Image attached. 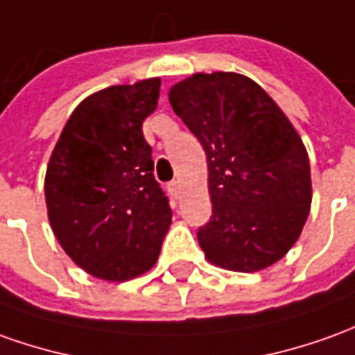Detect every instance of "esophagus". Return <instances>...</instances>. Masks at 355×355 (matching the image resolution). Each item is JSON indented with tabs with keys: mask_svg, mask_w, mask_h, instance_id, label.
I'll use <instances>...</instances> for the list:
<instances>
[{
	"mask_svg": "<svg viewBox=\"0 0 355 355\" xmlns=\"http://www.w3.org/2000/svg\"><path fill=\"white\" fill-rule=\"evenodd\" d=\"M168 189L172 191V195L175 197V199H180V197H182V185H180V182H172L170 185H168Z\"/></svg>",
	"mask_w": 355,
	"mask_h": 355,
	"instance_id": "1",
	"label": "esophagus"
}]
</instances>
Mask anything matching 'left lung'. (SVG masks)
Returning <instances> with one entry per match:
<instances>
[{"instance_id": "obj_1", "label": "left lung", "mask_w": 355, "mask_h": 355, "mask_svg": "<svg viewBox=\"0 0 355 355\" xmlns=\"http://www.w3.org/2000/svg\"><path fill=\"white\" fill-rule=\"evenodd\" d=\"M168 96L207 154L212 216L197 232L205 257L236 272L275 265L311 209L304 141L275 100L239 73H195Z\"/></svg>"}]
</instances>
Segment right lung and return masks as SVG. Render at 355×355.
<instances>
[{"mask_svg":"<svg viewBox=\"0 0 355 355\" xmlns=\"http://www.w3.org/2000/svg\"><path fill=\"white\" fill-rule=\"evenodd\" d=\"M158 96V77L90 94L67 119L46 170L53 236L83 270L107 282L150 270L172 224L143 135Z\"/></svg>","mask_w":355,"mask_h":355,"instance_id":"right-lung-1","label":"right lung"}]
</instances>
